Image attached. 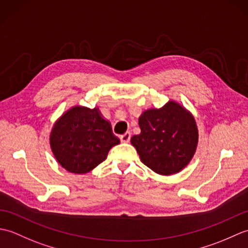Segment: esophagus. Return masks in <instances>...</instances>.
<instances>
[{
    "label": "esophagus",
    "mask_w": 248,
    "mask_h": 248,
    "mask_svg": "<svg viewBox=\"0 0 248 248\" xmlns=\"http://www.w3.org/2000/svg\"><path fill=\"white\" fill-rule=\"evenodd\" d=\"M130 138H131V134L130 132H125L124 134L120 135L119 139H120V141L121 143H128V141L130 140Z\"/></svg>",
    "instance_id": "34e87169"
}]
</instances>
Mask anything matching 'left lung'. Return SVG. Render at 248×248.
Returning a JSON list of instances; mask_svg holds the SVG:
<instances>
[{"label":"left lung","mask_w":248,"mask_h":248,"mask_svg":"<svg viewBox=\"0 0 248 248\" xmlns=\"http://www.w3.org/2000/svg\"><path fill=\"white\" fill-rule=\"evenodd\" d=\"M140 133L131 139L141 162L160 175L186 167L196 151L198 130L191 113L175 101L145 110L139 119Z\"/></svg>","instance_id":"8db88e82"}]
</instances>
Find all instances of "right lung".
<instances>
[{
    "mask_svg": "<svg viewBox=\"0 0 248 248\" xmlns=\"http://www.w3.org/2000/svg\"><path fill=\"white\" fill-rule=\"evenodd\" d=\"M120 143L98 108L75 107L57 119L50 135L57 162L73 173H86L107 159Z\"/></svg>",
    "mask_w": 248,
    "mask_h": 248,
    "instance_id": "add662e5",
    "label": "right lung"
}]
</instances>
